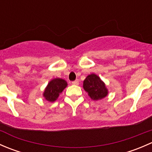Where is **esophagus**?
I'll use <instances>...</instances> for the list:
<instances>
[{
    "mask_svg": "<svg viewBox=\"0 0 152 152\" xmlns=\"http://www.w3.org/2000/svg\"><path fill=\"white\" fill-rule=\"evenodd\" d=\"M79 84V81L78 80H76V81H73V82H72V85H78Z\"/></svg>",
    "mask_w": 152,
    "mask_h": 152,
    "instance_id": "1",
    "label": "esophagus"
}]
</instances>
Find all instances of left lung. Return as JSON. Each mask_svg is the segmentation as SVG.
Here are the masks:
<instances>
[{
	"instance_id": "8db88e82",
	"label": "left lung",
	"mask_w": 152,
	"mask_h": 152,
	"mask_svg": "<svg viewBox=\"0 0 152 152\" xmlns=\"http://www.w3.org/2000/svg\"><path fill=\"white\" fill-rule=\"evenodd\" d=\"M83 87L93 100H99L107 95V90L104 83L96 74L87 76L83 83Z\"/></svg>"
}]
</instances>
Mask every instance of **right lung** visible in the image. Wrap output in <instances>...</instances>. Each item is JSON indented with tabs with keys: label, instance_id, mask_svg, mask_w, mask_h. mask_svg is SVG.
I'll list each match as a JSON object with an SVG mask.
<instances>
[{
	"label": "right lung",
	"instance_id": "obj_1",
	"mask_svg": "<svg viewBox=\"0 0 152 152\" xmlns=\"http://www.w3.org/2000/svg\"><path fill=\"white\" fill-rule=\"evenodd\" d=\"M66 81L62 79H54L50 81L43 93L44 97L48 102H54L59 97L62 90L67 87Z\"/></svg>",
	"mask_w": 152,
	"mask_h": 152
}]
</instances>
